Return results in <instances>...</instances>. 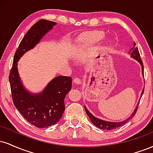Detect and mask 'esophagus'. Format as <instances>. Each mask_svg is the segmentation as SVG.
I'll use <instances>...</instances> for the list:
<instances>
[{
	"label": "esophagus",
	"mask_w": 153,
	"mask_h": 153,
	"mask_svg": "<svg viewBox=\"0 0 153 153\" xmlns=\"http://www.w3.org/2000/svg\"><path fill=\"white\" fill-rule=\"evenodd\" d=\"M73 82L76 84V85H80L81 83V81H80V80L78 78H75L74 80H73Z\"/></svg>",
	"instance_id": "obj_1"
}]
</instances>
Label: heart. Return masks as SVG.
Returning <instances> with one entry per match:
<instances>
[{"instance_id": "heart-1", "label": "heart", "mask_w": 153, "mask_h": 153, "mask_svg": "<svg viewBox=\"0 0 153 153\" xmlns=\"http://www.w3.org/2000/svg\"><path fill=\"white\" fill-rule=\"evenodd\" d=\"M104 34L99 31H94V32H88L82 34L79 39V45L77 47V52H75V55L76 57L78 52H80L82 49L87 47L92 46L99 43L101 40L103 39ZM79 52H78V51Z\"/></svg>"}]
</instances>
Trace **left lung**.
Listing matches in <instances>:
<instances>
[{
	"label": "left lung",
	"mask_w": 153,
	"mask_h": 153,
	"mask_svg": "<svg viewBox=\"0 0 153 153\" xmlns=\"http://www.w3.org/2000/svg\"><path fill=\"white\" fill-rule=\"evenodd\" d=\"M135 45H136V44L134 43V46H133L130 49L129 53L130 54V57H131V58L136 59V60L137 61V62L140 64V65H141V68H142V74H143V77H144L143 63V61H142L141 58H140V52H139L138 49L136 47H135ZM144 90H145V88H143V90L142 91L141 96H140V97H142V96H143V94L144 93ZM139 103H140V101L138 102L137 105V106L135 107V109L134 110V111H133V113L130 115V117H128V118L127 119H125V120L122 121V122H108V121H104V120H102V119H100L99 118H97V117H94V116L92 114H91L88 110V108H86V107H85V112H86L87 115L88 116L89 119H90L91 122H92L93 124H94V125L96 126V127H99V128H100V129H106V130H111V129H116V128L121 127V126H122L123 124H126V123H127L128 121L130 120V119L132 118L133 117H134V116L135 115V114H136L137 111Z\"/></svg>",
	"instance_id": "8db88e82"
}]
</instances>
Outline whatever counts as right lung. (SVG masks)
I'll list each match as a JSON object with an SVG mask.
<instances>
[{"label":"right lung","instance_id":"1","mask_svg":"<svg viewBox=\"0 0 153 153\" xmlns=\"http://www.w3.org/2000/svg\"><path fill=\"white\" fill-rule=\"evenodd\" d=\"M56 24L54 22L42 19L31 26L16 51L9 74L13 104L28 122L38 128L54 125L61 119L65 111V98L71 90L72 78L57 76L52 79L41 93L32 94L23 85L17 65L24 53L39 43Z\"/></svg>","mask_w":153,"mask_h":153}]
</instances>
